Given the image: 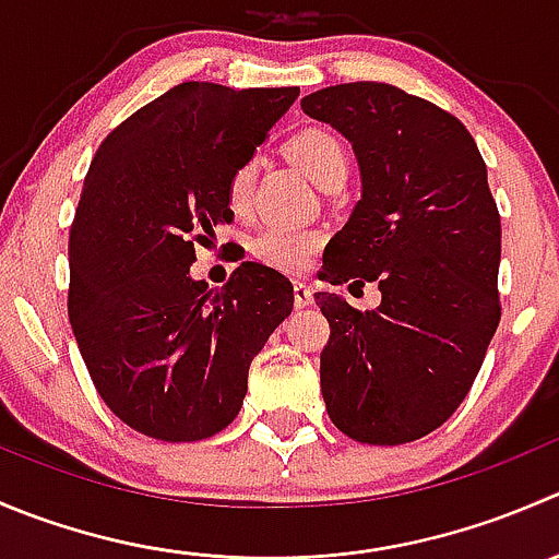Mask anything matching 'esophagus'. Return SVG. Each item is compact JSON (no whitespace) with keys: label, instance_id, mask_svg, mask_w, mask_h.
<instances>
[{"label":"esophagus","instance_id":"34e87169","mask_svg":"<svg viewBox=\"0 0 559 559\" xmlns=\"http://www.w3.org/2000/svg\"><path fill=\"white\" fill-rule=\"evenodd\" d=\"M295 306L297 308H306V306H311L313 302V292H311V286H306V284H295Z\"/></svg>","mask_w":559,"mask_h":559}]
</instances>
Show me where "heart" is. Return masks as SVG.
Returning a JSON list of instances; mask_svg holds the SVG:
<instances>
[{
	"label": "heart",
	"mask_w": 559,
	"mask_h": 559,
	"mask_svg": "<svg viewBox=\"0 0 559 559\" xmlns=\"http://www.w3.org/2000/svg\"><path fill=\"white\" fill-rule=\"evenodd\" d=\"M286 155L311 177L317 186H328V182L346 177L349 169V158H346V147L341 142V135L333 133L322 124H308L292 133L284 144ZM253 191V160L237 166L229 177V204L235 210H246L251 202ZM324 235L322 229H292V226H267L253 240V253L259 262L267 267L281 270V273H302L311 267L317 253L322 251Z\"/></svg>",
	"instance_id": "heart-1"
}]
</instances>
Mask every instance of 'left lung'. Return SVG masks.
Segmentation results:
<instances>
[{"label":"left lung","instance_id":"1","mask_svg":"<svg viewBox=\"0 0 559 559\" xmlns=\"http://www.w3.org/2000/svg\"><path fill=\"white\" fill-rule=\"evenodd\" d=\"M355 147L362 199L319 278L366 286L360 311L317 292L330 324L319 377L330 420L368 445H404L459 409L500 324V210L469 130L424 97L352 81L302 97Z\"/></svg>","mask_w":559,"mask_h":559}]
</instances>
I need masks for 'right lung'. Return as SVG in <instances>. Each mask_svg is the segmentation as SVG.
<instances>
[{
    "label": "right lung",
    "mask_w": 559,
    "mask_h": 559,
    "mask_svg": "<svg viewBox=\"0 0 559 559\" xmlns=\"http://www.w3.org/2000/svg\"><path fill=\"white\" fill-rule=\"evenodd\" d=\"M297 86H171L97 147L70 224L68 317L97 395L164 442L218 435L248 366L295 306L286 275L242 262L221 289L188 275L229 224V177L297 100Z\"/></svg>",
    "instance_id": "right-lung-1"
}]
</instances>
